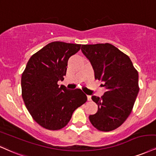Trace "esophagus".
<instances>
[{
    "instance_id": "1",
    "label": "esophagus",
    "mask_w": 156,
    "mask_h": 156,
    "mask_svg": "<svg viewBox=\"0 0 156 156\" xmlns=\"http://www.w3.org/2000/svg\"><path fill=\"white\" fill-rule=\"evenodd\" d=\"M87 99H88V101H91V97L89 96V95H88Z\"/></svg>"
}]
</instances>
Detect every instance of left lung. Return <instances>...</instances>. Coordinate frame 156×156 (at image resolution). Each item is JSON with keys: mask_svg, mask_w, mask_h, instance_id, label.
Here are the masks:
<instances>
[{"mask_svg": "<svg viewBox=\"0 0 156 156\" xmlns=\"http://www.w3.org/2000/svg\"><path fill=\"white\" fill-rule=\"evenodd\" d=\"M81 51L92 65L95 79L106 89L101 98L91 97L98 110L89 115L90 122L99 131H112L132 111L140 90L138 72L130 58L110 44L82 45Z\"/></svg>", "mask_w": 156, "mask_h": 156, "instance_id": "8db88e82", "label": "left lung"}]
</instances>
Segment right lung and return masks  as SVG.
Returning <instances> with one entry per match:
<instances>
[{
  "instance_id": "right-lung-1",
  "label": "right lung",
  "mask_w": 156,
  "mask_h": 156,
  "mask_svg": "<svg viewBox=\"0 0 156 156\" xmlns=\"http://www.w3.org/2000/svg\"><path fill=\"white\" fill-rule=\"evenodd\" d=\"M81 44L54 41L33 54L22 75V96L33 119L44 128L65 127L75 110L87 101L80 89L58 85L66 75L67 62Z\"/></svg>"
}]
</instances>
